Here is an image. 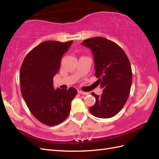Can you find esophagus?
I'll list each match as a JSON object with an SVG mask.
<instances>
[{
  "instance_id": "34e87169",
  "label": "esophagus",
  "mask_w": 159,
  "mask_h": 159,
  "mask_svg": "<svg viewBox=\"0 0 159 159\" xmlns=\"http://www.w3.org/2000/svg\"><path fill=\"white\" fill-rule=\"evenodd\" d=\"M79 93L80 94H81V95H85V96L88 95L89 94L88 92H83V91H79Z\"/></svg>"
}]
</instances>
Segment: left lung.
Instances as JSON below:
<instances>
[{
    "label": "left lung",
    "instance_id": "8db88e82",
    "mask_svg": "<svg viewBox=\"0 0 159 159\" xmlns=\"http://www.w3.org/2000/svg\"><path fill=\"white\" fill-rule=\"evenodd\" d=\"M82 45L92 50L97 81L103 89L101 96L92 93L96 103L89 108L90 113L100 118L112 117L122 109L129 96L133 80L130 61L120 46L104 38L87 39Z\"/></svg>",
    "mask_w": 159,
    "mask_h": 159
}]
</instances>
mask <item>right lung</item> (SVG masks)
I'll return each instance as SVG.
<instances>
[{"mask_svg":"<svg viewBox=\"0 0 159 159\" xmlns=\"http://www.w3.org/2000/svg\"><path fill=\"white\" fill-rule=\"evenodd\" d=\"M72 41L43 42L30 51L20 71L22 96L32 115L47 126H55L69 116L70 104L77 94L74 87L57 89L53 77L59 72L61 59Z\"/></svg>","mask_w":159,"mask_h":159,"instance_id":"add662e5","label":"right lung"}]
</instances>
